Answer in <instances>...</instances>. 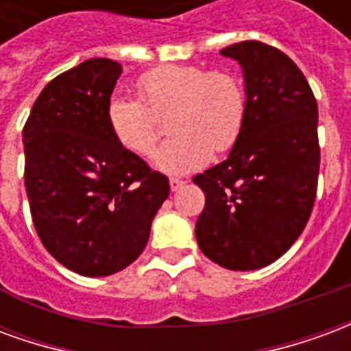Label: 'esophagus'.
<instances>
[{
	"label": "esophagus",
	"instance_id": "1",
	"mask_svg": "<svg viewBox=\"0 0 351 351\" xmlns=\"http://www.w3.org/2000/svg\"><path fill=\"white\" fill-rule=\"evenodd\" d=\"M169 184H171V191H178V190H182L184 186H186V180L173 176V178L169 180Z\"/></svg>",
	"mask_w": 351,
	"mask_h": 351
}]
</instances>
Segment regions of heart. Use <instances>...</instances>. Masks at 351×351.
<instances>
[{"mask_svg":"<svg viewBox=\"0 0 351 351\" xmlns=\"http://www.w3.org/2000/svg\"><path fill=\"white\" fill-rule=\"evenodd\" d=\"M137 99L116 95L108 101L107 125L120 148L148 158L169 118L175 137L154 156V165L169 175L205 167L239 143L248 120V92L241 75L203 65H163L141 75Z\"/></svg>","mask_w":351,"mask_h":351,"instance_id":"heart-1","label":"heart"}]
</instances>
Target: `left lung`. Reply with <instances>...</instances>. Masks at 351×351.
<instances>
[{
  "label": "left lung",
  "instance_id": "obj_1",
  "mask_svg": "<svg viewBox=\"0 0 351 351\" xmlns=\"http://www.w3.org/2000/svg\"><path fill=\"white\" fill-rule=\"evenodd\" d=\"M243 67L248 120L228 160L193 176L205 193L201 252L231 271L276 261L299 239L316 201L317 103L301 69L259 41L220 50Z\"/></svg>",
  "mask_w": 351,
  "mask_h": 351
}]
</instances>
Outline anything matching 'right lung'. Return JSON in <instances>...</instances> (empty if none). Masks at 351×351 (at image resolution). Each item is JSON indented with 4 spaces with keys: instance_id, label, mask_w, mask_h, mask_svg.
Returning <instances> with one entry per match:
<instances>
[{
    "instance_id": "right-lung-1",
    "label": "right lung",
    "mask_w": 351,
    "mask_h": 351,
    "mask_svg": "<svg viewBox=\"0 0 351 351\" xmlns=\"http://www.w3.org/2000/svg\"><path fill=\"white\" fill-rule=\"evenodd\" d=\"M122 65L92 58L43 88L24 141V184L37 235L82 276H108L143 254L169 178L118 146L107 125Z\"/></svg>"
}]
</instances>
